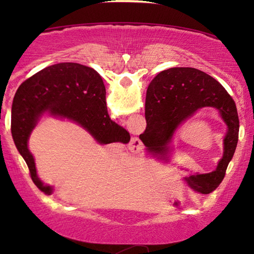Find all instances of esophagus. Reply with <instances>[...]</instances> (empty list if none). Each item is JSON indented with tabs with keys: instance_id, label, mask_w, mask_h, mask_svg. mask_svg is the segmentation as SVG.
Wrapping results in <instances>:
<instances>
[{
	"instance_id": "esophagus-1",
	"label": "esophagus",
	"mask_w": 254,
	"mask_h": 254,
	"mask_svg": "<svg viewBox=\"0 0 254 254\" xmlns=\"http://www.w3.org/2000/svg\"><path fill=\"white\" fill-rule=\"evenodd\" d=\"M129 149H130V150H133L134 152H140L141 149H142V142L138 140L137 137H134L130 142Z\"/></svg>"
}]
</instances>
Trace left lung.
<instances>
[{"label": "left lung", "instance_id": "obj_1", "mask_svg": "<svg viewBox=\"0 0 254 254\" xmlns=\"http://www.w3.org/2000/svg\"><path fill=\"white\" fill-rule=\"evenodd\" d=\"M202 107L218 110L228 126L224 154L215 171L186 178L196 192L209 194L222 183L238 142L239 119L236 104L223 86L206 72L179 67L163 70L152 79L145 98L147 128L140 138L154 155H166L169 142L183 121Z\"/></svg>", "mask_w": 254, "mask_h": 254}]
</instances>
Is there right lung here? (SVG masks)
<instances>
[{"mask_svg":"<svg viewBox=\"0 0 254 254\" xmlns=\"http://www.w3.org/2000/svg\"><path fill=\"white\" fill-rule=\"evenodd\" d=\"M45 111L81 125L102 144H127L130 140L129 133L111 120L105 85L95 69L62 62L31 76L20 84L13 97L11 134L17 150L29 166L33 183L47 195L53 190L43 185L37 177L33 156L27 149L31 131Z\"/></svg>","mask_w":254,"mask_h":254,"instance_id":"obj_1","label":"right lung"}]
</instances>
